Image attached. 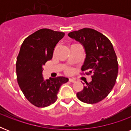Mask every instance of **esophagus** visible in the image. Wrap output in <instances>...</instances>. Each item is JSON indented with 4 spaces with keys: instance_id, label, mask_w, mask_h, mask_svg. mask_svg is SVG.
Returning a JSON list of instances; mask_svg holds the SVG:
<instances>
[{
    "instance_id": "obj_1",
    "label": "esophagus",
    "mask_w": 131,
    "mask_h": 131,
    "mask_svg": "<svg viewBox=\"0 0 131 131\" xmlns=\"http://www.w3.org/2000/svg\"><path fill=\"white\" fill-rule=\"evenodd\" d=\"M69 82H71V83H74V82H75V79H69Z\"/></svg>"
}]
</instances>
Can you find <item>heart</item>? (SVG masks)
<instances>
[{"mask_svg": "<svg viewBox=\"0 0 131 131\" xmlns=\"http://www.w3.org/2000/svg\"><path fill=\"white\" fill-rule=\"evenodd\" d=\"M65 72H66V73H67V74H71L73 73V69H72V68L71 67H68L65 70Z\"/></svg>", "mask_w": 131, "mask_h": 131, "instance_id": "b5f03b06", "label": "heart"}]
</instances>
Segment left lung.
Segmentation results:
<instances>
[{
	"mask_svg": "<svg viewBox=\"0 0 131 131\" xmlns=\"http://www.w3.org/2000/svg\"><path fill=\"white\" fill-rule=\"evenodd\" d=\"M68 36L83 45L86 57L82 71H88L86 75H92L91 82H86L77 96L86 103H97L110 93L116 84L118 63L114 47L107 37L89 28L71 32Z\"/></svg>",
	"mask_w": 131,
	"mask_h": 131,
	"instance_id": "1",
	"label": "left lung"
}]
</instances>
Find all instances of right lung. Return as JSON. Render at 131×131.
<instances>
[{
  "instance_id": "add662e5",
  "label": "right lung",
  "mask_w": 131,
  "mask_h": 131,
  "mask_svg": "<svg viewBox=\"0 0 131 131\" xmlns=\"http://www.w3.org/2000/svg\"><path fill=\"white\" fill-rule=\"evenodd\" d=\"M64 36L62 32L40 29L26 38L16 62L17 83L24 95L37 107L55 103L60 86L69 81L64 77L43 79V66L52 58L56 44Z\"/></svg>"
}]
</instances>
